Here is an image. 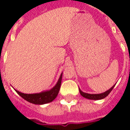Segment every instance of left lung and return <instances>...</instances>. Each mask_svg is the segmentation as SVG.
Instances as JSON below:
<instances>
[{
    "label": "left lung",
    "instance_id": "obj_1",
    "mask_svg": "<svg viewBox=\"0 0 130 130\" xmlns=\"http://www.w3.org/2000/svg\"><path fill=\"white\" fill-rule=\"evenodd\" d=\"M114 86H113L109 90H106V92H104L103 93H101V94H88V93H86L82 92V90L79 89V93L82 95L84 98H87V99H89V100H102V99H104V98H106V96L109 95V94L111 93V91L113 90V88H114Z\"/></svg>",
    "mask_w": 130,
    "mask_h": 130
}]
</instances>
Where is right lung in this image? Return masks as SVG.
<instances>
[{"label":"right lung","instance_id":"obj_1","mask_svg":"<svg viewBox=\"0 0 130 130\" xmlns=\"http://www.w3.org/2000/svg\"><path fill=\"white\" fill-rule=\"evenodd\" d=\"M61 80H62V74L60 76L56 85L51 90L42 93H35V94H24L19 92L18 90H15L21 98H24V100H26L30 103L35 104H44L51 102L56 98L59 93L60 88L61 85Z\"/></svg>","mask_w":130,"mask_h":130}]
</instances>
